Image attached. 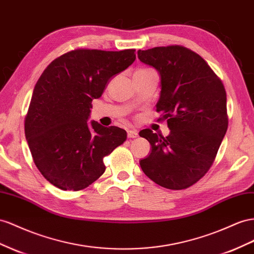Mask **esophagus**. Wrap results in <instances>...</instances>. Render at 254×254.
Masks as SVG:
<instances>
[{"instance_id": "esophagus-1", "label": "esophagus", "mask_w": 254, "mask_h": 254, "mask_svg": "<svg viewBox=\"0 0 254 254\" xmlns=\"http://www.w3.org/2000/svg\"><path fill=\"white\" fill-rule=\"evenodd\" d=\"M128 138H136L138 136V131L135 129H128L127 130Z\"/></svg>"}]
</instances>
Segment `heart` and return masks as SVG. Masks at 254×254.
<instances>
[{"instance_id":"1","label":"heart","mask_w":254,"mask_h":254,"mask_svg":"<svg viewBox=\"0 0 254 254\" xmlns=\"http://www.w3.org/2000/svg\"><path fill=\"white\" fill-rule=\"evenodd\" d=\"M141 70H145V69H141Z\"/></svg>"}]
</instances>
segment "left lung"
Instances as JSON below:
<instances>
[{"mask_svg": "<svg viewBox=\"0 0 254 254\" xmlns=\"http://www.w3.org/2000/svg\"><path fill=\"white\" fill-rule=\"evenodd\" d=\"M138 58L159 73L156 108L170 129L166 138L141 130L152 146L141 169L164 188L186 189L207 173L227 132V93L206 62L185 47L139 50Z\"/></svg>", "mask_w": 254, "mask_h": 254, "instance_id": "obj_1", "label": "left lung"}]
</instances>
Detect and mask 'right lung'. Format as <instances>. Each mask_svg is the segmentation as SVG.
<instances>
[{
	"instance_id": "right-lung-1",
	"label": "right lung",
	"mask_w": 254,
	"mask_h": 254,
	"mask_svg": "<svg viewBox=\"0 0 254 254\" xmlns=\"http://www.w3.org/2000/svg\"><path fill=\"white\" fill-rule=\"evenodd\" d=\"M135 50L77 49L49 64L34 87L24 131L33 160L46 180L78 191L104 174V157L124 143V129L88 119L93 99L135 60Z\"/></svg>"
}]
</instances>
